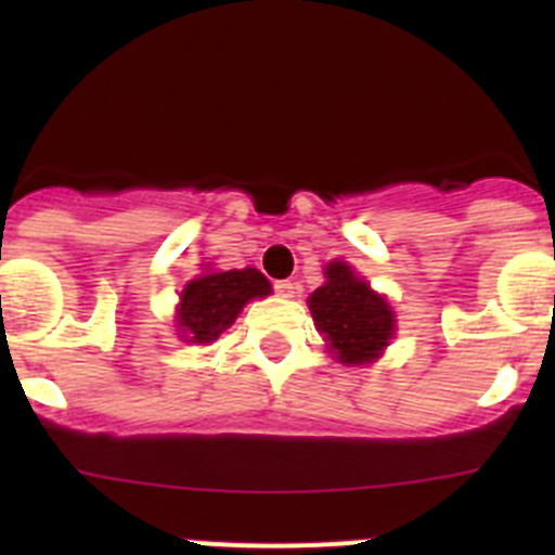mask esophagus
<instances>
[{
  "label": "esophagus",
  "mask_w": 555,
  "mask_h": 555,
  "mask_svg": "<svg viewBox=\"0 0 555 555\" xmlns=\"http://www.w3.org/2000/svg\"><path fill=\"white\" fill-rule=\"evenodd\" d=\"M274 292L281 294V297H297V292H300V286L292 281H278L274 283Z\"/></svg>",
  "instance_id": "1"
}]
</instances>
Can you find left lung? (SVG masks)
<instances>
[{
	"mask_svg": "<svg viewBox=\"0 0 555 555\" xmlns=\"http://www.w3.org/2000/svg\"><path fill=\"white\" fill-rule=\"evenodd\" d=\"M317 292L308 297L313 325L341 364H372L395 336V311L384 294L352 272L350 263L331 261Z\"/></svg>",
	"mask_w": 555,
	"mask_h": 555,
	"instance_id": "1",
	"label": "left lung"
}]
</instances>
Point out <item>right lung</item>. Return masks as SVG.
<instances>
[{"mask_svg": "<svg viewBox=\"0 0 555 555\" xmlns=\"http://www.w3.org/2000/svg\"><path fill=\"white\" fill-rule=\"evenodd\" d=\"M272 292L269 281L258 269H230V272H203L185 283L180 292L178 327L183 341L210 345L235 322L255 297Z\"/></svg>", "mask_w": 555, "mask_h": 555, "instance_id": "obj_1", "label": "right lung"}]
</instances>
